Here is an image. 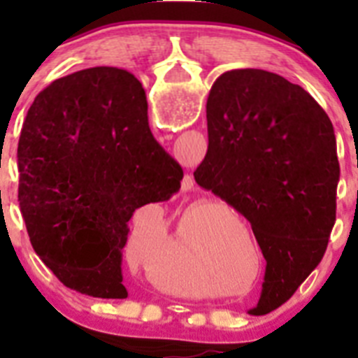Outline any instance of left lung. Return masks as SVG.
<instances>
[{
  "mask_svg": "<svg viewBox=\"0 0 358 358\" xmlns=\"http://www.w3.org/2000/svg\"><path fill=\"white\" fill-rule=\"evenodd\" d=\"M206 118L210 143L194 177L251 222L267 262L265 314L290 299L327 251L341 173L334 125L301 85L255 68L213 82Z\"/></svg>",
  "mask_w": 358,
  "mask_h": 358,
  "instance_id": "obj_1",
  "label": "left lung"
}]
</instances>
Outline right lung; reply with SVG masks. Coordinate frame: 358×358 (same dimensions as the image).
<instances>
[{
    "mask_svg": "<svg viewBox=\"0 0 358 358\" xmlns=\"http://www.w3.org/2000/svg\"><path fill=\"white\" fill-rule=\"evenodd\" d=\"M147 109L132 73L96 66L44 87L21 129L17 199L31 248L85 296H129V220L181 188V164L154 140Z\"/></svg>",
    "mask_w": 358,
    "mask_h": 358,
    "instance_id": "obj_1",
    "label": "right lung"
}]
</instances>
